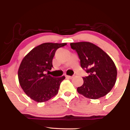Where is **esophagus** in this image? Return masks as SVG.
Listing matches in <instances>:
<instances>
[{
  "instance_id": "34e87169",
  "label": "esophagus",
  "mask_w": 130,
  "mask_h": 130,
  "mask_svg": "<svg viewBox=\"0 0 130 130\" xmlns=\"http://www.w3.org/2000/svg\"><path fill=\"white\" fill-rule=\"evenodd\" d=\"M67 78H69V79H72L73 77H74V76H68V75H66L65 76Z\"/></svg>"
}]
</instances>
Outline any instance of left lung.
<instances>
[{"label":"left lung","mask_w":130,"mask_h":130,"mask_svg":"<svg viewBox=\"0 0 130 130\" xmlns=\"http://www.w3.org/2000/svg\"><path fill=\"white\" fill-rule=\"evenodd\" d=\"M70 46L77 52L80 66L89 73L83 77L84 83L77 88V92L93 100L105 96L116 84L117 72L114 62L103 50L92 43H71Z\"/></svg>","instance_id":"obj_1"}]
</instances>
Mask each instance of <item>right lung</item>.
Returning <instances> with one entry per match:
<instances>
[{
    "label": "right lung",
    "instance_id": "right-lung-1",
    "mask_svg": "<svg viewBox=\"0 0 130 130\" xmlns=\"http://www.w3.org/2000/svg\"><path fill=\"white\" fill-rule=\"evenodd\" d=\"M66 44L43 43L32 49L22 59L18 73L19 84L33 100L45 102L57 94L65 77H54L45 72L53 67V59L56 50Z\"/></svg>",
    "mask_w": 130,
    "mask_h": 130
}]
</instances>
